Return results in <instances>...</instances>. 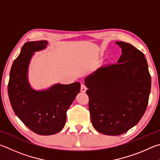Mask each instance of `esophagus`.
Wrapping results in <instances>:
<instances>
[{"label":"esophagus","instance_id":"1","mask_svg":"<svg viewBox=\"0 0 160 160\" xmlns=\"http://www.w3.org/2000/svg\"><path fill=\"white\" fill-rule=\"evenodd\" d=\"M87 90V88L84 84H82L81 85V91L83 92V93H85V92Z\"/></svg>","mask_w":160,"mask_h":160}]
</instances>
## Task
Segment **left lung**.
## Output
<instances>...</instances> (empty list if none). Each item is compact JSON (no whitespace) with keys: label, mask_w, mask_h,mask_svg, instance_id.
Wrapping results in <instances>:
<instances>
[{"label":"left lung","mask_w":160,"mask_h":160,"mask_svg":"<svg viewBox=\"0 0 160 160\" xmlns=\"http://www.w3.org/2000/svg\"><path fill=\"white\" fill-rule=\"evenodd\" d=\"M115 43L122 52L117 64L100 67L84 79L92 124L109 136L121 135L138 124L151 89L145 55L130 43Z\"/></svg>","instance_id":"1"}]
</instances>
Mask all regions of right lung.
<instances>
[{
  "mask_svg": "<svg viewBox=\"0 0 160 160\" xmlns=\"http://www.w3.org/2000/svg\"><path fill=\"white\" fill-rule=\"evenodd\" d=\"M47 41H28L13 62L8 91L10 104L18 118L33 132L42 136L55 134L66 122L67 110L80 92L79 82L55 83L36 90L29 81V67L36 52L47 48Z\"/></svg>",
  "mask_w": 160,
  "mask_h": 160,
  "instance_id": "1",
  "label": "right lung"
}]
</instances>
